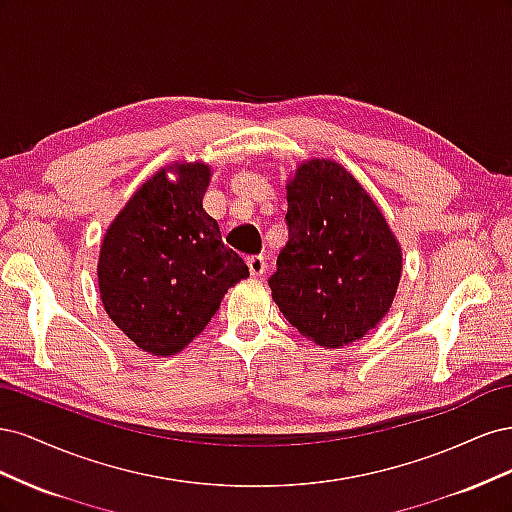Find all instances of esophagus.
I'll list each match as a JSON object with an SVG mask.
<instances>
[{"instance_id": "1", "label": "esophagus", "mask_w": 512, "mask_h": 512, "mask_svg": "<svg viewBox=\"0 0 512 512\" xmlns=\"http://www.w3.org/2000/svg\"><path fill=\"white\" fill-rule=\"evenodd\" d=\"M245 262H247V269H250V273H252L254 277L262 275V273H265V269H267V258H265V256H260V254L247 256V258H245Z\"/></svg>"}]
</instances>
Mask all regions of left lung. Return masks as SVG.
Returning <instances> with one entry per match:
<instances>
[{
	"label": "left lung",
	"mask_w": 512,
	"mask_h": 512,
	"mask_svg": "<svg viewBox=\"0 0 512 512\" xmlns=\"http://www.w3.org/2000/svg\"><path fill=\"white\" fill-rule=\"evenodd\" d=\"M286 200L288 243L269 277L273 301L318 346L356 342L393 303L399 243L361 183L335 162L303 164Z\"/></svg>",
	"instance_id": "left-lung-1"
}]
</instances>
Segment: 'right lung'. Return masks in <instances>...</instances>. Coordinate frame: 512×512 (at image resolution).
Here are the masks:
<instances>
[{
	"mask_svg": "<svg viewBox=\"0 0 512 512\" xmlns=\"http://www.w3.org/2000/svg\"><path fill=\"white\" fill-rule=\"evenodd\" d=\"M170 170L175 181L160 170L136 190L106 230L98 260L108 318L156 356L188 346L218 312L226 290L250 277L203 209L209 166Z\"/></svg>",
	"mask_w": 512,
	"mask_h": 512,
	"instance_id": "add662e5",
	"label": "right lung"
}]
</instances>
